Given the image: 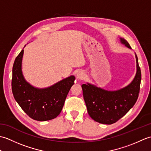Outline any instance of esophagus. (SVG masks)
<instances>
[{
    "label": "esophagus",
    "mask_w": 151,
    "mask_h": 151,
    "mask_svg": "<svg viewBox=\"0 0 151 151\" xmlns=\"http://www.w3.org/2000/svg\"><path fill=\"white\" fill-rule=\"evenodd\" d=\"M84 77H85V73H84V72L82 71V70L81 71L78 72L77 75H76V78H77L78 79L82 80L84 78Z\"/></svg>",
    "instance_id": "34e87169"
}]
</instances>
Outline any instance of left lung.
Here are the masks:
<instances>
[{
  "label": "left lung",
  "instance_id": "8db88e82",
  "mask_svg": "<svg viewBox=\"0 0 151 151\" xmlns=\"http://www.w3.org/2000/svg\"><path fill=\"white\" fill-rule=\"evenodd\" d=\"M121 42L131 49L123 38ZM137 73L130 84L120 90L108 91L91 85H82L83 96L88 114L93 119L102 124H111L123 117L135 104L138 98L142 74L136 55Z\"/></svg>",
  "mask_w": 151,
  "mask_h": 151
}]
</instances>
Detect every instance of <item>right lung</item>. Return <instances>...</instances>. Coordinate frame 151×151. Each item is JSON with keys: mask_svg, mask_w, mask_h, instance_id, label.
Instances as JSON below:
<instances>
[{"mask_svg": "<svg viewBox=\"0 0 151 151\" xmlns=\"http://www.w3.org/2000/svg\"><path fill=\"white\" fill-rule=\"evenodd\" d=\"M24 50L16 57L13 66L12 89L15 101L28 116L45 121L56 117L62 111L67 95L75 78L70 76L46 89H36L27 83L22 75Z\"/></svg>", "mask_w": 151, "mask_h": 151, "instance_id": "1", "label": "right lung"}]
</instances>
